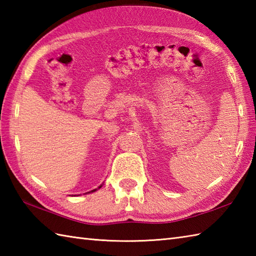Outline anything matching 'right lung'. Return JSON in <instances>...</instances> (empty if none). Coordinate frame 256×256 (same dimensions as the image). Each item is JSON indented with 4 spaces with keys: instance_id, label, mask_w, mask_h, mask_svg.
<instances>
[{
    "instance_id": "right-lung-1",
    "label": "right lung",
    "mask_w": 256,
    "mask_h": 256,
    "mask_svg": "<svg viewBox=\"0 0 256 256\" xmlns=\"http://www.w3.org/2000/svg\"><path fill=\"white\" fill-rule=\"evenodd\" d=\"M99 188H101V186H100V187H99ZM96 189H94V190H91V192H86V194H90V192H96Z\"/></svg>"
}]
</instances>
